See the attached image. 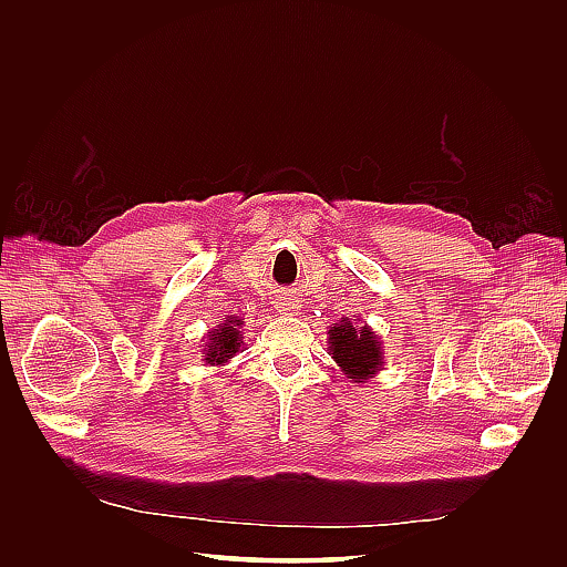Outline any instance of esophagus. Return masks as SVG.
<instances>
[{
    "mask_svg": "<svg viewBox=\"0 0 567 567\" xmlns=\"http://www.w3.org/2000/svg\"><path fill=\"white\" fill-rule=\"evenodd\" d=\"M277 310L284 315H298V302L293 298H279L277 300Z\"/></svg>",
    "mask_w": 567,
    "mask_h": 567,
    "instance_id": "obj_1",
    "label": "esophagus"
}]
</instances>
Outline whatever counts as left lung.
<instances>
[{"label":"left lung","instance_id":"8db88e82","mask_svg":"<svg viewBox=\"0 0 567 567\" xmlns=\"http://www.w3.org/2000/svg\"><path fill=\"white\" fill-rule=\"evenodd\" d=\"M329 350L340 371L354 383H367L383 367L379 336L369 326H357V321H350L348 317H342V321L329 329Z\"/></svg>","mask_w":567,"mask_h":567}]
</instances>
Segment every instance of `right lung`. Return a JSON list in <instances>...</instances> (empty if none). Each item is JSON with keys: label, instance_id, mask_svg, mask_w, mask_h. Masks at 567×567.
I'll use <instances>...</instances> for the list:
<instances>
[{"label": "right lung", "instance_id": "add662e5", "mask_svg": "<svg viewBox=\"0 0 567 567\" xmlns=\"http://www.w3.org/2000/svg\"><path fill=\"white\" fill-rule=\"evenodd\" d=\"M238 326H241V319L229 317L225 323H219L217 329L208 333V340L203 342L205 364L225 367L236 352H241L244 336L238 331Z\"/></svg>", "mask_w": 567, "mask_h": 567}]
</instances>
